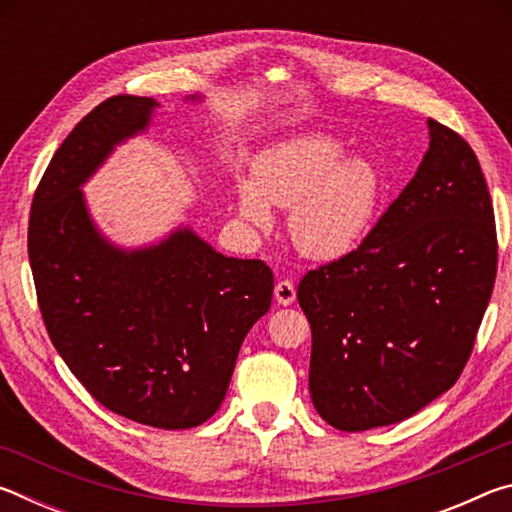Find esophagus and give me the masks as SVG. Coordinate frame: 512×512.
Returning a JSON list of instances; mask_svg holds the SVG:
<instances>
[{"label": "esophagus", "instance_id": "1", "mask_svg": "<svg viewBox=\"0 0 512 512\" xmlns=\"http://www.w3.org/2000/svg\"><path fill=\"white\" fill-rule=\"evenodd\" d=\"M275 300L277 305H291L293 300H296V284L291 280H280L275 284Z\"/></svg>", "mask_w": 512, "mask_h": 512}]
</instances>
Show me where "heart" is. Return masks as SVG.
<instances>
[{"label":"heart","mask_w":512,"mask_h":512,"mask_svg":"<svg viewBox=\"0 0 512 512\" xmlns=\"http://www.w3.org/2000/svg\"><path fill=\"white\" fill-rule=\"evenodd\" d=\"M327 133H300L268 146L253 162V183L237 189L239 216L259 230L273 207H289L293 246L311 259H339L357 248L375 223L384 194L379 169Z\"/></svg>","instance_id":"1"}]
</instances>
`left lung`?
Returning a JSON list of instances; mask_svg holds the SVG:
<instances>
[{
  "instance_id": "1",
  "label": "left lung",
  "mask_w": 512,
  "mask_h": 512,
  "mask_svg": "<svg viewBox=\"0 0 512 512\" xmlns=\"http://www.w3.org/2000/svg\"><path fill=\"white\" fill-rule=\"evenodd\" d=\"M429 151L359 248L298 284L309 393L341 431L411 418L461 377L497 275L495 212L461 135L429 119Z\"/></svg>"
}]
</instances>
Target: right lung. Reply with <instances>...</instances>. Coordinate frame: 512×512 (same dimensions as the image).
I'll list each match as a JSON object with an SVG mask.
<instances>
[{
    "mask_svg": "<svg viewBox=\"0 0 512 512\" xmlns=\"http://www.w3.org/2000/svg\"><path fill=\"white\" fill-rule=\"evenodd\" d=\"M155 108L117 94L76 124L33 196L29 262L49 339L94 400L149 427L192 429L228 393L248 329L271 307L273 273L189 228L135 250L97 230L81 185Z\"/></svg>",
    "mask_w": 512,
    "mask_h": 512,
    "instance_id": "obj_1",
    "label": "right lung"
}]
</instances>
